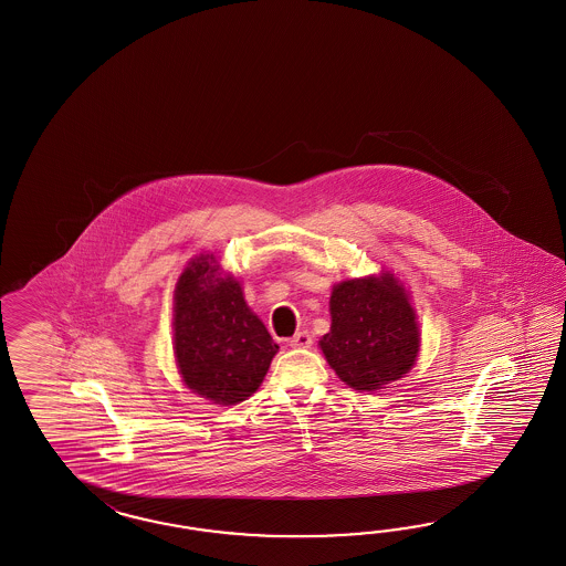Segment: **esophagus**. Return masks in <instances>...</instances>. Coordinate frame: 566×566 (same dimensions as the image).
Returning <instances> with one entry per match:
<instances>
[{"label":"esophagus","instance_id":"1","mask_svg":"<svg viewBox=\"0 0 566 566\" xmlns=\"http://www.w3.org/2000/svg\"><path fill=\"white\" fill-rule=\"evenodd\" d=\"M290 347H295V349H307V347H312V335L306 333V331L293 335L290 339Z\"/></svg>","mask_w":566,"mask_h":566}]
</instances>
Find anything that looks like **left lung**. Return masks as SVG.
<instances>
[{"mask_svg":"<svg viewBox=\"0 0 566 566\" xmlns=\"http://www.w3.org/2000/svg\"><path fill=\"white\" fill-rule=\"evenodd\" d=\"M321 349L345 385L378 390L403 378L420 354V326L403 283L390 273L340 281Z\"/></svg>","mask_w":566,"mask_h":566,"instance_id":"obj_1","label":"left lung"}]
</instances>
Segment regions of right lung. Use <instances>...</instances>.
<instances>
[{
	"instance_id": "right-lung-1",
	"label": "right lung",
	"mask_w": 566,
	"mask_h": 566,
	"mask_svg": "<svg viewBox=\"0 0 566 566\" xmlns=\"http://www.w3.org/2000/svg\"><path fill=\"white\" fill-rule=\"evenodd\" d=\"M174 349L184 385L217 405L259 390L279 352L243 300L242 285L219 275L212 254L188 262L174 293Z\"/></svg>"
}]
</instances>
